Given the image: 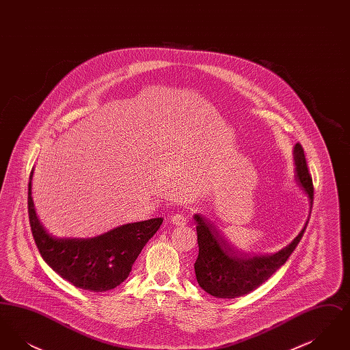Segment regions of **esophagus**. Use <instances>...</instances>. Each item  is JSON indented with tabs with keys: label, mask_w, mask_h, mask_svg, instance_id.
<instances>
[{
	"label": "esophagus",
	"mask_w": 350,
	"mask_h": 350,
	"mask_svg": "<svg viewBox=\"0 0 350 350\" xmlns=\"http://www.w3.org/2000/svg\"><path fill=\"white\" fill-rule=\"evenodd\" d=\"M170 221H172L174 226H180V227H183V226H185V224L187 223V219H186V217H185L183 214H176V215H173V217H172Z\"/></svg>",
	"instance_id": "esophagus-1"
}]
</instances>
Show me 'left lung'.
<instances>
[{
    "label": "left lung",
    "instance_id": "8db88e82",
    "mask_svg": "<svg viewBox=\"0 0 350 350\" xmlns=\"http://www.w3.org/2000/svg\"><path fill=\"white\" fill-rule=\"evenodd\" d=\"M295 180L308 196L310 208L314 202V185L308 173L304 150L299 143L294 147ZM200 253L194 264L196 277L200 287L213 297L233 299L250 294L267 281L291 256L299 244L310 217L299 234L287 245L273 254L240 253L219 234L215 228L200 214L194 215Z\"/></svg>",
    "mask_w": 350,
    "mask_h": 350
}]
</instances>
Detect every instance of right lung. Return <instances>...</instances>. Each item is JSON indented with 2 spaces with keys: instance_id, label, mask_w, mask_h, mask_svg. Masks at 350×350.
<instances>
[{
  "instance_id": "add662e5",
  "label": "right lung",
  "mask_w": 350,
  "mask_h": 350,
  "mask_svg": "<svg viewBox=\"0 0 350 350\" xmlns=\"http://www.w3.org/2000/svg\"><path fill=\"white\" fill-rule=\"evenodd\" d=\"M29 183V219L35 244L43 260L73 286L94 293L113 290L123 282L137 256L159 231L163 217L129 223L94 237H55L36 217Z\"/></svg>"
}]
</instances>
